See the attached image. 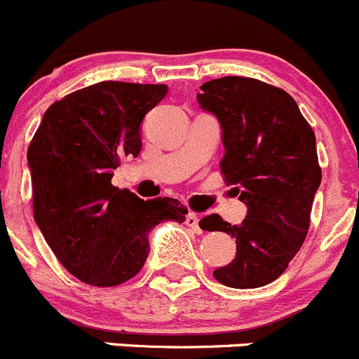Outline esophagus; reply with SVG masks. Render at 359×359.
Wrapping results in <instances>:
<instances>
[{
    "label": "esophagus",
    "mask_w": 359,
    "mask_h": 359,
    "mask_svg": "<svg viewBox=\"0 0 359 359\" xmlns=\"http://www.w3.org/2000/svg\"><path fill=\"white\" fill-rule=\"evenodd\" d=\"M187 225L190 226L191 230H194L195 233H201L202 230H201V226H198V216L195 215V212H188L187 215Z\"/></svg>",
    "instance_id": "obj_1"
}]
</instances>
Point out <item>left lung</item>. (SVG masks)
Here are the masks:
<instances>
[{
	"instance_id": "obj_1",
	"label": "left lung",
	"mask_w": 359,
	"mask_h": 359,
	"mask_svg": "<svg viewBox=\"0 0 359 359\" xmlns=\"http://www.w3.org/2000/svg\"><path fill=\"white\" fill-rule=\"evenodd\" d=\"M197 101L222 126V175L248 205L241 225L218 215L198 222L237 244L236 258L212 276L230 288H260L288 269L309 232L321 183L314 130L288 92L255 78L205 81Z\"/></svg>"
}]
</instances>
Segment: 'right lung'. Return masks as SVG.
Here are the masks:
<instances>
[{
  "mask_svg": "<svg viewBox=\"0 0 359 359\" xmlns=\"http://www.w3.org/2000/svg\"><path fill=\"white\" fill-rule=\"evenodd\" d=\"M168 85L99 81L48 106L27 148L34 222L69 274L90 286H116L141 271L148 232L183 223L171 197L143 201L111 184L113 169L141 150V122Z\"/></svg>",
  "mask_w": 359,
  "mask_h": 359,
  "instance_id": "1",
  "label": "right lung"
}]
</instances>
